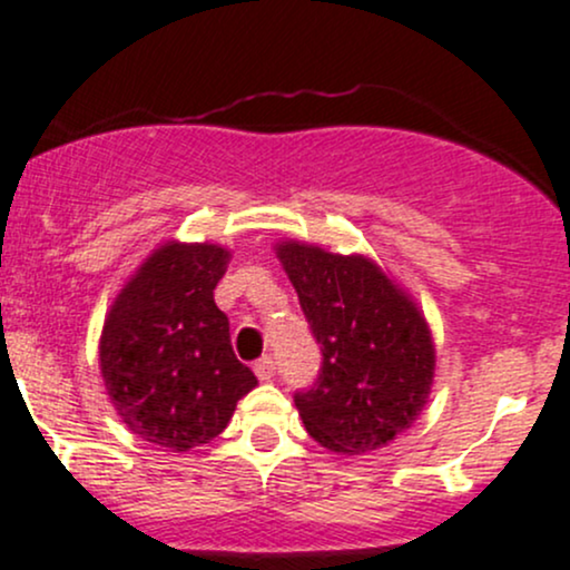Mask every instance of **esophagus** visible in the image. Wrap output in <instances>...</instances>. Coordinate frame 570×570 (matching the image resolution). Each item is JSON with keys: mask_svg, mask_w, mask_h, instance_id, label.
Returning <instances> with one entry per match:
<instances>
[{"mask_svg": "<svg viewBox=\"0 0 570 570\" xmlns=\"http://www.w3.org/2000/svg\"><path fill=\"white\" fill-rule=\"evenodd\" d=\"M254 375L259 377V381H271L273 375H276V362H273L271 356H263L254 362Z\"/></svg>", "mask_w": 570, "mask_h": 570, "instance_id": "34e87169", "label": "esophagus"}]
</instances>
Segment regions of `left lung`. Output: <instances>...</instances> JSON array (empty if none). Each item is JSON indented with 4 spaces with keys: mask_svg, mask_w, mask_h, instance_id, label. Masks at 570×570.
Here are the masks:
<instances>
[{
    "mask_svg": "<svg viewBox=\"0 0 570 570\" xmlns=\"http://www.w3.org/2000/svg\"><path fill=\"white\" fill-rule=\"evenodd\" d=\"M276 254L322 345L316 383L294 394L307 434L337 455L381 450L426 407L436 351L410 294L364 254L281 240Z\"/></svg>",
    "mask_w": 570,
    "mask_h": 570,
    "instance_id": "1",
    "label": "left lung"
}]
</instances>
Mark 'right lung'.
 Wrapping results in <instances>:
<instances>
[{
    "label": "right lung",
    "instance_id": "obj_1",
    "mask_svg": "<svg viewBox=\"0 0 570 570\" xmlns=\"http://www.w3.org/2000/svg\"><path fill=\"white\" fill-rule=\"evenodd\" d=\"M230 252L168 240L144 259L107 313L98 362L122 423L174 453L212 442L257 385L235 358L214 303Z\"/></svg>",
    "mask_w": 570,
    "mask_h": 570
}]
</instances>
